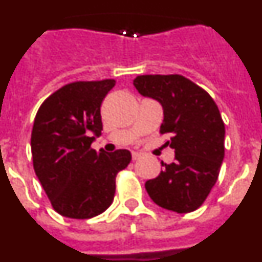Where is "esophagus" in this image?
I'll return each mask as SVG.
<instances>
[{"mask_svg": "<svg viewBox=\"0 0 262 262\" xmlns=\"http://www.w3.org/2000/svg\"><path fill=\"white\" fill-rule=\"evenodd\" d=\"M140 157H142V155L138 154V152H133V160H135L136 161V160H139Z\"/></svg>", "mask_w": 262, "mask_h": 262, "instance_id": "1", "label": "esophagus"}]
</instances>
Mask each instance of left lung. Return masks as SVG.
I'll list each match as a JSON object with an SVG mask.
<instances>
[{"label":"left lung","mask_w":262,"mask_h":262,"mask_svg":"<svg viewBox=\"0 0 262 262\" xmlns=\"http://www.w3.org/2000/svg\"><path fill=\"white\" fill-rule=\"evenodd\" d=\"M144 97L163 106L161 134H170L166 144L174 161L145 182L157 206L184 214L196 210L210 194L224 159V123L210 94L181 75H145L134 80Z\"/></svg>","instance_id":"left-lung-1"}]
</instances>
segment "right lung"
<instances>
[{"instance_id": "add662e5", "label": "right lung", "mask_w": 262, "mask_h": 262, "mask_svg": "<svg viewBox=\"0 0 262 262\" xmlns=\"http://www.w3.org/2000/svg\"><path fill=\"white\" fill-rule=\"evenodd\" d=\"M115 80L76 81L41 103L31 133L34 170L53 210L72 219L102 214L113 203L115 177L131 154L90 147L101 135V103Z\"/></svg>"}]
</instances>
